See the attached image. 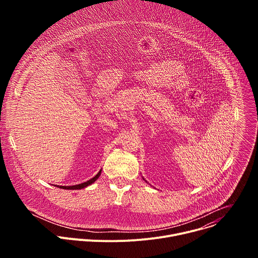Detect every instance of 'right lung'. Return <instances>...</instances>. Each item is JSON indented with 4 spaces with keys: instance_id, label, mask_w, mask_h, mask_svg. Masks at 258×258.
I'll return each mask as SVG.
<instances>
[{
    "instance_id": "right-lung-1",
    "label": "right lung",
    "mask_w": 258,
    "mask_h": 258,
    "mask_svg": "<svg viewBox=\"0 0 258 258\" xmlns=\"http://www.w3.org/2000/svg\"><path fill=\"white\" fill-rule=\"evenodd\" d=\"M101 171L102 170H100L93 178H91V179H89V180H87L85 182H82V183H80V185H75V186H57V187L60 188V189H64V190H81V189H84V188L92 185L93 182H95L98 179V177L101 174Z\"/></svg>"
}]
</instances>
